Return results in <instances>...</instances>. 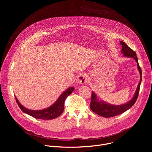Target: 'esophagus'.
Masks as SVG:
<instances>
[{
  "instance_id": "esophagus-1",
  "label": "esophagus",
  "mask_w": 152,
  "mask_h": 152,
  "mask_svg": "<svg viewBox=\"0 0 152 152\" xmlns=\"http://www.w3.org/2000/svg\"><path fill=\"white\" fill-rule=\"evenodd\" d=\"M88 77L85 75H80L76 79V82L79 84H84L88 81Z\"/></svg>"
}]
</instances>
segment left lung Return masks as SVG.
<instances>
[{
    "mask_svg": "<svg viewBox=\"0 0 152 152\" xmlns=\"http://www.w3.org/2000/svg\"><path fill=\"white\" fill-rule=\"evenodd\" d=\"M120 43L122 48L121 53H123L124 56L132 58L136 61L137 64V68L140 75V80L137 86L135 93L134 95V97L129 102L123 104L114 105L104 102L102 100H99L97 95L94 91H92L91 100L90 103L91 110L94 113L98 114L99 115L106 118L112 117L120 115L129 110L135 104L139 94L140 85L142 80V72L139 66L138 60L136 53L131 48H129L125 42L123 41H120Z\"/></svg>",
    "mask_w": 152,
    "mask_h": 152,
    "instance_id": "left-lung-1",
    "label": "left lung"
}]
</instances>
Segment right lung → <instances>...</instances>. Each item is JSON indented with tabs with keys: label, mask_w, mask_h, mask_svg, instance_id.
<instances>
[{
	"label": "right lung",
	"mask_w": 152,
	"mask_h": 152,
	"mask_svg": "<svg viewBox=\"0 0 152 152\" xmlns=\"http://www.w3.org/2000/svg\"><path fill=\"white\" fill-rule=\"evenodd\" d=\"M74 90L75 88L73 86L69 87L59 96L56 101L51 106L45 108V109L40 110H32L28 109L22 104H21L16 96H15V97L20 110L24 113L38 119L52 120L57 118L63 113L64 110V102L66 100V99L70 95Z\"/></svg>",
	"instance_id": "right-lung-1"
}]
</instances>
